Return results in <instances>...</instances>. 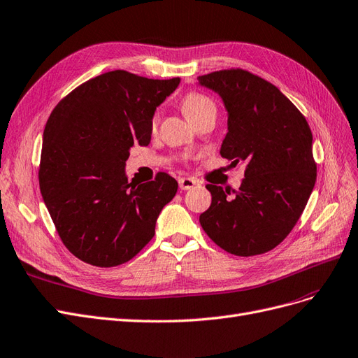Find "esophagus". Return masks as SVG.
<instances>
[{"instance_id": "obj_1", "label": "esophagus", "mask_w": 358, "mask_h": 358, "mask_svg": "<svg viewBox=\"0 0 358 358\" xmlns=\"http://www.w3.org/2000/svg\"><path fill=\"white\" fill-rule=\"evenodd\" d=\"M178 186L181 190H190L196 186V180L193 178H189V177H182V178H178Z\"/></svg>"}]
</instances>
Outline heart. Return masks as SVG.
Segmentation results:
<instances>
[{
	"label": "heart",
	"mask_w": 358,
	"mask_h": 358,
	"mask_svg": "<svg viewBox=\"0 0 358 358\" xmlns=\"http://www.w3.org/2000/svg\"><path fill=\"white\" fill-rule=\"evenodd\" d=\"M181 108L190 122L205 111H215L214 102L208 96H205L202 94H196V92H192V94H187L182 98ZM156 124H157V116H155L152 120L153 128H156Z\"/></svg>",
	"instance_id": "heart-1"
}]
</instances>
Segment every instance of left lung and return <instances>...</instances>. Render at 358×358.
Returning <instances> with one entry per match:
<instances>
[{
  "label": "left lung",
  "instance_id": "8db88e82",
  "mask_svg": "<svg viewBox=\"0 0 358 358\" xmlns=\"http://www.w3.org/2000/svg\"><path fill=\"white\" fill-rule=\"evenodd\" d=\"M227 111L220 155L232 165L245 160V178L232 199L229 190L206 184L211 206L199 215L205 234L235 256L271 251L301 218L315 186L313 132L303 114L281 90L245 70L198 77Z\"/></svg>",
  "mask_w": 358,
  "mask_h": 358
}]
</instances>
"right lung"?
Masks as SVG:
<instances>
[{"instance_id":"obj_1","label":"right lung","mask_w":358,"mask_h":358,"mask_svg":"<svg viewBox=\"0 0 358 358\" xmlns=\"http://www.w3.org/2000/svg\"><path fill=\"white\" fill-rule=\"evenodd\" d=\"M178 85V77L153 80L116 70L80 85L52 111L43 134L40 190L77 259L119 266L155 236L178 182L166 172L129 182L124 166L132 147L150 144L156 107Z\"/></svg>"}]
</instances>
